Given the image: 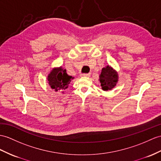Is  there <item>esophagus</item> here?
<instances>
[{
  "label": "esophagus",
  "mask_w": 161,
  "mask_h": 161,
  "mask_svg": "<svg viewBox=\"0 0 161 161\" xmlns=\"http://www.w3.org/2000/svg\"><path fill=\"white\" fill-rule=\"evenodd\" d=\"M91 75V74L90 73H85V74H81V76H83V77H89Z\"/></svg>",
  "instance_id": "esophagus-1"
}]
</instances>
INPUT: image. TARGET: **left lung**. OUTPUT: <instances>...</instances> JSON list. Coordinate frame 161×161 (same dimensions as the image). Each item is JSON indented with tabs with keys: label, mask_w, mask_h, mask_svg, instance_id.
Returning <instances> with one entry per match:
<instances>
[{
	"label": "left lung",
	"mask_w": 161,
	"mask_h": 161,
	"mask_svg": "<svg viewBox=\"0 0 161 161\" xmlns=\"http://www.w3.org/2000/svg\"><path fill=\"white\" fill-rule=\"evenodd\" d=\"M118 80V75L110 66L103 68L100 75V81L102 88L104 91L111 90L116 85Z\"/></svg>",
	"instance_id": "8db88e82"
}]
</instances>
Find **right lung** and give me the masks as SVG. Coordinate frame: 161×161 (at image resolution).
Returning a JSON list of instances; mask_svg holds the SVG:
<instances>
[{"label":"right lung","instance_id":"obj_1","mask_svg":"<svg viewBox=\"0 0 161 161\" xmlns=\"http://www.w3.org/2000/svg\"><path fill=\"white\" fill-rule=\"evenodd\" d=\"M72 78H73L71 76L68 75L65 69L60 67L51 71L48 76V81L51 88L55 91H62L68 87Z\"/></svg>","mask_w":161,"mask_h":161}]
</instances>
